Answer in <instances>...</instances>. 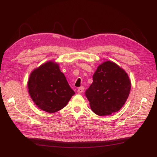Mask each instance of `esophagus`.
Masks as SVG:
<instances>
[{"instance_id":"obj_1","label":"esophagus","mask_w":157,"mask_h":157,"mask_svg":"<svg viewBox=\"0 0 157 157\" xmlns=\"http://www.w3.org/2000/svg\"><path fill=\"white\" fill-rule=\"evenodd\" d=\"M84 89V88L83 86L79 87V88H78V90H77V93H78V94H81V93L83 92Z\"/></svg>"}]
</instances>
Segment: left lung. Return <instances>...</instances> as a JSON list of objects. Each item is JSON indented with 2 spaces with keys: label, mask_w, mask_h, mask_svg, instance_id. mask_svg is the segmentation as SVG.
<instances>
[{
  "label": "left lung",
  "mask_w": 157,
  "mask_h": 157,
  "mask_svg": "<svg viewBox=\"0 0 157 157\" xmlns=\"http://www.w3.org/2000/svg\"><path fill=\"white\" fill-rule=\"evenodd\" d=\"M131 82L128 74L115 63L107 61L98 66L93 82L85 95L92 111L99 116L115 113L124 105Z\"/></svg>",
  "instance_id": "left-lung-1"
}]
</instances>
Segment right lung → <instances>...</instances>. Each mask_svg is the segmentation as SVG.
I'll return each mask as SVG.
<instances>
[{"label": "right lung", "instance_id": "obj_1", "mask_svg": "<svg viewBox=\"0 0 157 157\" xmlns=\"http://www.w3.org/2000/svg\"><path fill=\"white\" fill-rule=\"evenodd\" d=\"M29 94L42 111L55 113L65 107L75 94L59 64L49 61L33 70L28 80Z\"/></svg>", "mask_w": 157, "mask_h": 157}]
</instances>
